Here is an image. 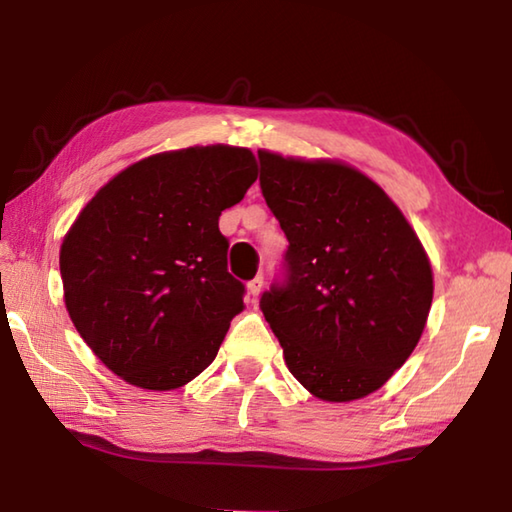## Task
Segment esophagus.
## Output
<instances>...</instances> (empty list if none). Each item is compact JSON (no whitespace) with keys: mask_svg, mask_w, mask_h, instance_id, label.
Here are the masks:
<instances>
[{"mask_svg":"<svg viewBox=\"0 0 512 512\" xmlns=\"http://www.w3.org/2000/svg\"><path fill=\"white\" fill-rule=\"evenodd\" d=\"M262 287H264L262 277H255L253 282H248V296H250V302H253V305H257L259 293H262Z\"/></svg>","mask_w":512,"mask_h":512,"instance_id":"esophagus-1","label":"esophagus"}]
</instances>
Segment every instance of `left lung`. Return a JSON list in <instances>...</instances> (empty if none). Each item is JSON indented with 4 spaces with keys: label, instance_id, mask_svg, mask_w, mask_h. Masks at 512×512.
<instances>
[{
    "label": "left lung",
    "instance_id": "8db88e82",
    "mask_svg": "<svg viewBox=\"0 0 512 512\" xmlns=\"http://www.w3.org/2000/svg\"><path fill=\"white\" fill-rule=\"evenodd\" d=\"M262 194L289 239L262 311L284 363L323 402L379 391L427 325L433 271L393 198L352 164L259 149Z\"/></svg>",
    "mask_w": 512,
    "mask_h": 512
}]
</instances>
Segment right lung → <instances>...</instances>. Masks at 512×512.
Instances as JSON below:
<instances>
[{
	"mask_svg": "<svg viewBox=\"0 0 512 512\" xmlns=\"http://www.w3.org/2000/svg\"><path fill=\"white\" fill-rule=\"evenodd\" d=\"M255 180L246 146L155 153L112 176L67 230V314L128 384L173 391L214 361L246 307L244 284L228 273L219 216Z\"/></svg>",
	"mask_w": 512,
	"mask_h": 512,
	"instance_id": "right-lung-1",
	"label": "right lung"
}]
</instances>
